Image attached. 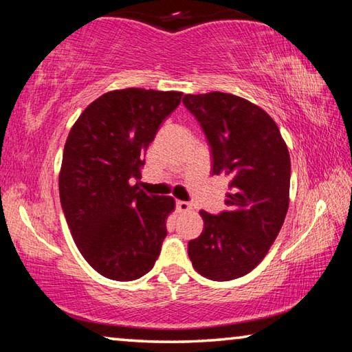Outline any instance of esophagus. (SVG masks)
<instances>
[{
	"mask_svg": "<svg viewBox=\"0 0 352 352\" xmlns=\"http://www.w3.org/2000/svg\"><path fill=\"white\" fill-rule=\"evenodd\" d=\"M177 210H178V212H188V211H190V204H188V201H183V200H177Z\"/></svg>",
	"mask_w": 352,
	"mask_h": 352,
	"instance_id": "obj_1",
	"label": "esophagus"
}]
</instances>
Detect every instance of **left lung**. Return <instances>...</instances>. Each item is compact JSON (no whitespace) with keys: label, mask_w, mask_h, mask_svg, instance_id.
<instances>
[{"label":"left lung","mask_w":352,"mask_h":352,"mask_svg":"<svg viewBox=\"0 0 352 352\" xmlns=\"http://www.w3.org/2000/svg\"><path fill=\"white\" fill-rule=\"evenodd\" d=\"M211 148V174L230 180L226 210L200 211L204 233L189 241L192 267L212 281L252 272L269 252L289 208L290 155L275 121L228 93L184 94Z\"/></svg>","instance_id":"obj_1"}]
</instances>
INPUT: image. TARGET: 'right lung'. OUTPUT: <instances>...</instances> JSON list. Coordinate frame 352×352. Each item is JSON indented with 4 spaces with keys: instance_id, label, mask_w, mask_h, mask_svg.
I'll return each instance as SVG.
<instances>
[{
    "instance_id": "obj_1",
    "label": "right lung",
    "mask_w": 352,
    "mask_h": 352,
    "mask_svg": "<svg viewBox=\"0 0 352 352\" xmlns=\"http://www.w3.org/2000/svg\"><path fill=\"white\" fill-rule=\"evenodd\" d=\"M183 93L126 88L83 110L65 142L58 190L71 236L85 261L115 281L151 272L162 252L175 201L147 195L142 157Z\"/></svg>"
}]
</instances>
